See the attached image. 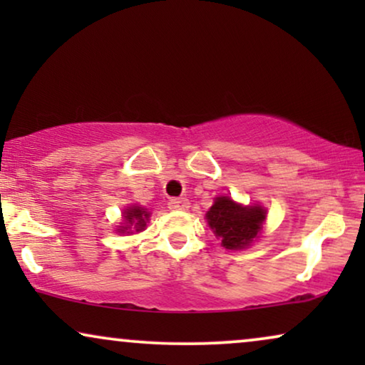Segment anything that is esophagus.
<instances>
[{
	"label": "esophagus",
	"instance_id": "1",
	"mask_svg": "<svg viewBox=\"0 0 365 365\" xmlns=\"http://www.w3.org/2000/svg\"><path fill=\"white\" fill-rule=\"evenodd\" d=\"M169 209H173V211H187L189 209V201L186 197H174L169 201Z\"/></svg>",
	"mask_w": 365,
	"mask_h": 365
}]
</instances>
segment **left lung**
I'll use <instances>...</instances> for the list:
<instances>
[{
  "label": "left lung",
  "instance_id": "1",
  "mask_svg": "<svg viewBox=\"0 0 365 365\" xmlns=\"http://www.w3.org/2000/svg\"><path fill=\"white\" fill-rule=\"evenodd\" d=\"M266 211L261 206L236 204L231 197H217L206 214L212 232L226 249H244L257 237Z\"/></svg>",
  "mask_w": 365,
  "mask_h": 365
}]
</instances>
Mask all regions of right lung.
I'll use <instances>...</instances> for the list:
<instances>
[{
  "label": "right lung",
  "mask_w": 365,
  "mask_h": 365,
  "mask_svg": "<svg viewBox=\"0 0 365 365\" xmlns=\"http://www.w3.org/2000/svg\"><path fill=\"white\" fill-rule=\"evenodd\" d=\"M149 217V212L144 211L143 207L133 206L124 211V226H121V229H118L119 232H129L131 226H134L133 229H136V232L143 231L146 227V221Z\"/></svg>",
  "instance_id": "1"
}]
</instances>
